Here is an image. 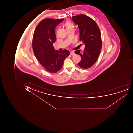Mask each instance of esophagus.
I'll return each mask as SVG.
<instances>
[{"label": "esophagus", "mask_w": 133, "mask_h": 133, "mask_svg": "<svg viewBox=\"0 0 133 133\" xmlns=\"http://www.w3.org/2000/svg\"><path fill=\"white\" fill-rule=\"evenodd\" d=\"M70 54L71 55V56H74V55H75V53H74V51H71L70 52Z\"/></svg>", "instance_id": "34e87169"}]
</instances>
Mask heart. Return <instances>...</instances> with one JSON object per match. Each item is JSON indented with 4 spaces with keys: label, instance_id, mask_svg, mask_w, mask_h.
<instances>
[{
    "label": "heart",
    "instance_id": "b5f03b06",
    "mask_svg": "<svg viewBox=\"0 0 133 133\" xmlns=\"http://www.w3.org/2000/svg\"><path fill=\"white\" fill-rule=\"evenodd\" d=\"M65 27L67 30L74 29V25L70 22H67L65 23Z\"/></svg>",
    "mask_w": 133,
    "mask_h": 133
}]
</instances>
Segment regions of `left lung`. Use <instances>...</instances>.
<instances>
[{"mask_svg": "<svg viewBox=\"0 0 133 133\" xmlns=\"http://www.w3.org/2000/svg\"><path fill=\"white\" fill-rule=\"evenodd\" d=\"M72 21L78 25L79 40L85 45L83 51L77 50L76 54L80 56L81 60L78 63L83 69H88L95 64L101 52L102 41L100 30L96 22L83 14L72 17Z\"/></svg>", "mask_w": 133, "mask_h": 133, "instance_id": "8db88e82", "label": "left lung"}]
</instances>
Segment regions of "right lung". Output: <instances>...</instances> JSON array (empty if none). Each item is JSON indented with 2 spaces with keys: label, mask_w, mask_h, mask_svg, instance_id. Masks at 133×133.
Wrapping results in <instances>:
<instances>
[{
  "label": "right lung",
  "mask_w": 133,
  "mask_h": 133,
  "mask_svg": "<svg viewBox=\"0 0 133 133\" xmlns=\"http://www.w3.org/2000/svg\"><path fill=\"white\" fill-rule=\"evenodd\" d=\"M64 19H43L36 27L33 35L32 47L38 62L47 71L55 73L60 70L65 58L70 55L68 50H55V28Z\"/></svg>",
  "instance_id": "obj_1"
}]
</instances>
